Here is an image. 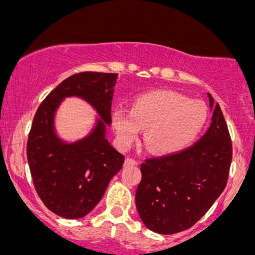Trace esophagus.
Masks as SVG:
<instances>
[{
  "mask_svg": "<svg viewBox=\"0 0 255 255\" xmlns=\"http://www.w3.org/2000/svg\"><path fill=\"white\" fill-rule=\"evenodd\" d=\"M137 164H139V162L135 159H133V158H126L125 166H133V165H137Z\"/></svg>",
  "mask_w": 255,
  "mask_h": 255,
  "instance_id": "esophagus-1",
  "label": "esophagus"
}]
</instances>
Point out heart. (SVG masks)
<instances>
[{"instance_id":"obj_1","label":"heart","mask_w":255,"mask_h":255,"mask_svg":"<svg viewBox=\"0 0 255 255\" xmlns=\"http://www.w3.org/2000/svg\"><path fill=\"white\" fill-rule=\"evenodd\" d=\"M207 108L175 91H152L134 99L130 111L115 108L111 122L122 148H129L145 129L144 140L153 153L169 156L195 141L207 122Z\"/></svg>"}]
</instances>
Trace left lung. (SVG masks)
Returning <instances> with one entry per match:
<instances>
[{
    "mask_svg": "<svg viewBox=\"0 0 255 255\" xmlns=\"http://www.w3.org/2000/svg\"><path fill=\"white\" fill-rule=\"evenodd\" d=\"M207 97L212 122L197 144L140 165L136 210L145 227L157 234L170 235L191 228L227 184L233 157L230 135L219 104L210 93Z\"/></svg>",
    "mask_w": 255,
    "mask_h": 255,
    "instance_id": "1",
    "label": "left lung"
}]
</instances>
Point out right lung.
I'll list each match as a JSON object with an SVG mask.
<instances>
[{
	"mask_svg": "<svg viewBox=\"0 0 255 255\" xmlns=\"http://www.w3.org/2000/svg\"><path fill=\"white\" fill-rule=\"evenodd\" d=\"M115 73L84 72L67 78L38 108L27 141V162L36 191L50 211L67 219L83 218L95 209L125 157L107 139L111 125ZM86 101L98 116L86 136L63 139L56 115L66 98Z\"/></svg>",
	"mask_w": 255,
	"mask_h": 255,
	"instance_id": "add662e5",
	"label": "right lung"
}]
</instances>
